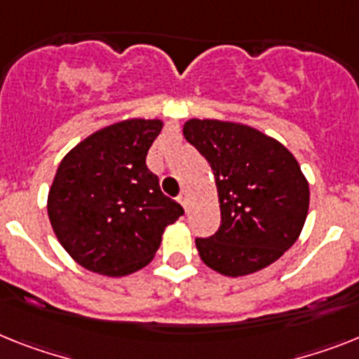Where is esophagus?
I'll return each mask as SVG.
<instances>
[{"instance_id": "esophagus-1", "label": "esophagus", "mask_w": 359, "mask_h": 359, "mask_svg": "<svg viewBox=\"0 0 359 359\" xmlns=\"http://www.w3.org/2000/svg\"><path fill=\"white\" fill-rule=\"evenodd\" d=\"M179 203L182 204V206H184V210H188V204H189V197H188V194H186V191H182V194L179 195Z\"/></svg>"}]
</instances>
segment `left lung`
<instances>
[{"instance_id":"left-lung-1","label":"left lung","mask_w":359,"mask_h":359,"mask_svg":"<svg viewBox=\"0 0 359 359\" xmlns=\"http://www.w3.org/2000/svg\"><path fill=\"white\" fill-rule=\"evenodd\" d=\"M184 137L212 165L221 226L197 237L198 255L222 276L257 272L299 237L309 213V182L287 147L243 123L188 120Z\"/></svg>"}]
</instances>
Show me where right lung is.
Wrapping results in <instances>:
<instances>
[{
	"mask_svg": "<svg viewBox=\"0 0 359 359\" xmlns=\"http://www.w3.org/2000/svg\"><path fill=\"white\" fill-rule=\"evenodd\" d=\"M161 120H123L65 155L49 189L53 230L78 264L128 276L153 259L165 226L184 210L161 191L146 155Z\"/></svg>",
	"mask_w": 359,
	"mask_h": 359,
	"instance_id": "add662e5",
	"label": "right lung"
}]
</instances>
